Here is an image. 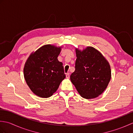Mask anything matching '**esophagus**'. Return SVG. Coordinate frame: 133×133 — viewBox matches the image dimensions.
I'll return each mask as SVG.
<instances>
[{"label": "esophagus", "instance_id": "obj_1", "mask_svg": "<svg viewBox=\"0 0 133 133\" xmlns=\"http://www.w3.org/2000/svg\"><path fill=\"white\" fill-rule=\"evenodd\" d=\"M66 77L67 79H69L70 78V74H69V73H67L66 75Z\"/></svg>", "mask_w": 133, "mask_h": 133}]
</instances>
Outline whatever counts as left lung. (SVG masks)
<instances>
[{
	"instance_id": "obj_1",
	"label": "left lung",
	"mask_w": 133,
	"mask_h": 133,
	"mask_svg": "<svg viewBox=\"0 0 133 133\" xmlns=\"http://www.w3.org/2000/svg\"><path fill=\"white\" fill-rule=\"evenodd\" d=\"M75 52V70L70 75V80L82 97L87 99L97 98L111 79L110 64L92 47H87L82 51L76 48Z\"/></svg>"
}]
</instances>
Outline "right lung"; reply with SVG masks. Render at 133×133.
<instances>
[{"label": "right lung", "instance_id": "obj_1", "mask_svg": "<svg viewBox=\"0 0 133 133\" xmlns=\"http://www.w3.org/2000/svg\"><path fill=\"white\" fill-rule=\"evenodd\" d=\"M61 49L54 45H44L31 54L25 63V81L34 94L39 97L52 96L66 78L63 63L58 60Z\"/></svg>", "mask_w": 133, "mask_h": 133}]
</instances>
